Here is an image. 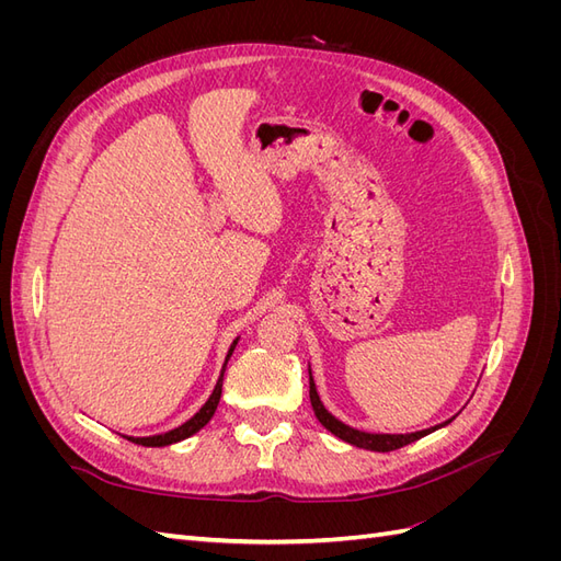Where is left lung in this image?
I'll list each match as a JSON object with an SVG mask.
<instances>
[{
	"label": "left lung",
	"instance_id": "8db88e82",
	"mask_svg": "<svg viewBox=\"0 0 561 561\" xmlns=\"http://www.w3.org/2000/svg\"><path fill=\"white\" fill-rule=\"evenodd\" d=\"M309 398H311V407H313V412H316V419L322 423V426H325L339 439H344V443H348L353 447H360V449H369V451H396V449H400L404 445H412V443H416V439H421L423 435H428V433L439 428V426H435V428L410 433V435H377V433H363V431L348 428L346 423L334 419L325 410V407H322V402H320V398L316 393V383H313V377H311V369H309ZM445 423H449V421H445ZM445 423H443V426H445Z\"/></svg>",
	"mask_w": 561,
	"mask_h": 561
}]
</instances>
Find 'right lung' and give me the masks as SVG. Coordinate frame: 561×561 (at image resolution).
<instances>
[{
    "label": "right lung",
    "instance_id": "add662e5",
    "mask_svg": "<svg viewBox=\"0 0 561 561\" xmlns=\"http://www.w3.org/2000/svg\"><path fill=\"white\" fill-rule=\"evenodd\" d=\"M233 348H236V342L231 344V348H229V353H227V360L231 358ZM227 360H225V367H222V375H219V379H217V386H215V390H213V396L208 398V402L203 404L201 410H198L190 421L182 423V426H178L175 431H168V433H163V435H151V437H126V439H130V443H135V445H142V447H168V445L180 443V439H186L190 435L198 433V431H201L203 426H206V423L213 419V414H215V410H217L219 396H222V379H225Z\"/></svg>",
    "mask_w": 561,
    "mask_h": 561
}]
</instances>
